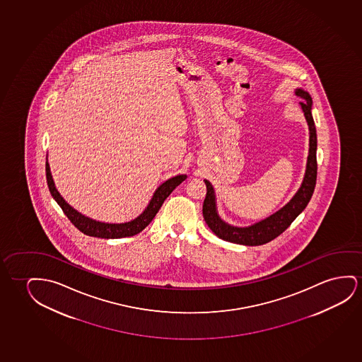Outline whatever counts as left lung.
<instances>
[{"instance_id": "left-lung-1", "label": "left lung", "mask_w": 362, "mask_h": 362, "mask_svg": "<svg viewBox=\"0 0 362 362\" xmlns=\"http://www.w3.org/2000/svg\"><path fill=\"white\" fill-rule=\"evenodd\" d=\"M296 94L301 99L300 107L309 127V155L306 161L305 175L303 178L300 187L286 206H283L275 214H270L269 217L247 227H237V226L227 223L219 217L214 186L209 180H204V184L207 186V194H206L204 209H202L204 218L206 223L209 224V229L221 240H227L230 243H237V245H265L281 235L309 204L316 185L317 139H316L315 124L311 114L313 99L310 94L301 88L296 89Z\"/></svg>"}]
</instances>
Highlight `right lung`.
<instances>
[{
  "label": "right lung",
  "mask_w": 362,
  "mask_h": 362,
  "mask_svg": "<svg viewBox=\"0 0 362 362\" xmlns=\"http://www.w3.org/2000/svg\"><path fill=\"white\" fill-rule=\"evenodd\" d=\"M46 176L47 184L49 187L52 197L56 199L57 204H59V207L63 209V212L69 218L71 223L74 224L76 228L79 229L84 235L98 237V238H107V240L132 237V235L140 233L153 221V217L158 214V209L163 206V201L168 199L170 194L177 187L178 185L187 178L186 175H177L175 177L168 178L163 184L160 185L158 189H155L146 209H144L143 214H139L136 218L132 219L129 222H124V223H105V222H99L95 219L89 218L87 216L78 212L76 209H73L71 204L66 202V199L62 197L61 194L57 189L53 177H52L48 158H47L46 163Z\"/></svg>",
  "instance_id": "obj_1"
}]
</instances>
